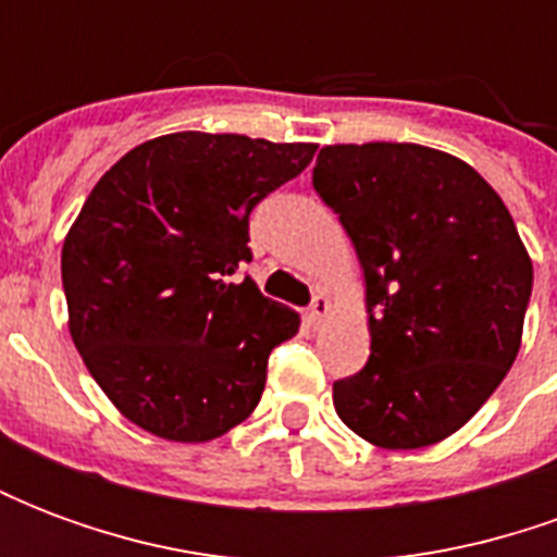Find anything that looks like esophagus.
<instances>
[{"label":"esophagus","mask_w":557,"mask_h":557,"mask_svg":"<svg viewBox=\"0 0 557 557\" xmlns=\"http://www.w3.org/2000/svg\"><path fill=\"white\" fill-rule=\"evenodd\" d=\"M331 313V301H327V295H315L313 304H310V310H307V325L310 327H319L325 322V315Z\"/></svg>","instance_id":"1"}]
</instances>
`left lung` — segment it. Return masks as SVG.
Returning a JSON list of instances; mask_svg holds the SVG:
<instances>
[{
	"label": "left lung",
	"mask_w": 557,
	"mask_h": 557,
	"mask_svg": "<svg viewBox=\"0 0 557 557\" xmlns=\"http://www.w3.org/2000/svg\"><path fill=\"white\" fill-rule=\"evenodd\" d=\"M315 194L361 259L370 361L334 382L339 420L385 450L454 435L522 346L531 256L466 160L414 143L325 146Z\"/></svg>",
	"instance_id": "left-lung-1"
}]
</instances>
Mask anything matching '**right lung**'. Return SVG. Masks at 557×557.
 <instances>
[{"label":"right lung","instance_id":"1","mask_svg":"<svg viewBox=\"0 0 557 557\" xmlns=\"http://www.w3.org/2000/svg\"><path fill=\"white\" fill-rule=\"evenodd\" d=\"M313 143L182 131L103 172L62 247L67 327L139 430L211 442L259 406L268 355L301 319L253 280L247 220L307 170Z\"/></svg>","mask_w":557,"mask_h":557}]
</instances>
